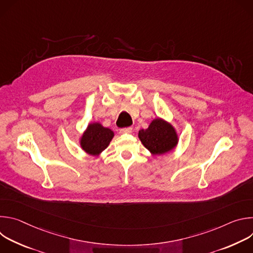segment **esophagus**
<instances>
[{
	"label": "esophagus",
	"instance_id": "obj_1",
	"mask_svg": "<svg viewBox=\"0 0 253 253\" xmlns=\"http://www.w3.org/2000/svg\"><path fill=\"white\" fill-rule=\"evenodd\" d=\"M132 132V128L131 127H127V128H121L120 129V133H122V134H124V133H126V134H129V133H131Z\"/></svg>",
	"mask_w": 253,
	"mask_h": 253
}]
</instances>
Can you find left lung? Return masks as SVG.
Returning <instances> with one entry per match:
<instances>
[{
	"instance_id": "8db88e82",
	"label": "left lung",
	"mask_w": 253,
	"mask_h": 253,
	"mask_svg": "<svg viewBox=\"0 0 253 253\" xmlns=\"http://www.w3.org/2000/svg\"><path fill=\"white\" fill-rule=\"evenodd\" d=\"M138 137L152 155L170 152L178 143V135L174 127L161 118L154 119L147 129H141Z\"/></svg>"
}]
</instances>
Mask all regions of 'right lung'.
Wrapping results in <instances>:
<instances>
[{
  "mask_svg": "<svg viewBox=\"0 0 253 253\" xmlns=\"http://www.w3.org/2000/svg\"><path fill=\"white\" fill-rule=\"evenodd\" d=\"M114 132L100 123H90L80 139L82 149L89 155L99 156L109 145Z\"/></svg>",
  "mask_w": 253,
  "mask_h": 253,
  "instance_id": "add662e5",
  "label": "right lung"
}]
</instances>
